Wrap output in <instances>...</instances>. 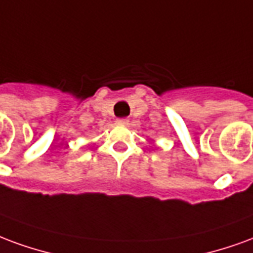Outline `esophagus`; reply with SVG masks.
Returning <instances> with one entry per match:
<instances>
[{"label":"esophagus","instance_id":"obj_1","mask_svg":"<svg viewBox=\"0 0 253 253\" xmlns=\"http://www.w3.org/2000/svg\"><path fill=\"white\" fill-rule=\"evenodd\" d=\"M117 124H120V125H128L129 124V120L128 119H119V120H117Z\"/></svg>","mask_w":253,"mask_h":253}]
</instances>
